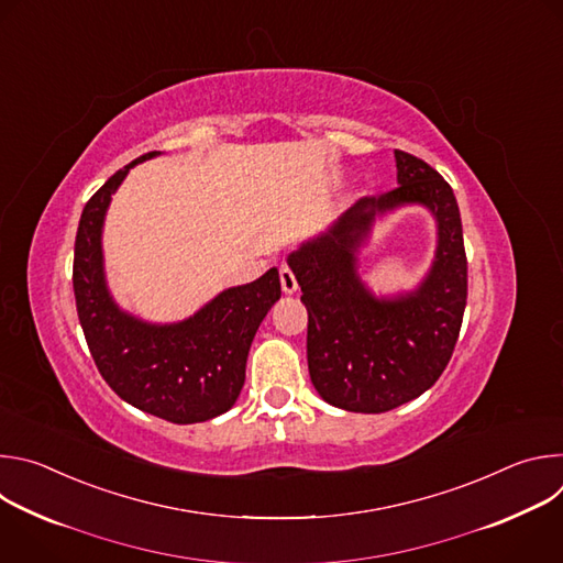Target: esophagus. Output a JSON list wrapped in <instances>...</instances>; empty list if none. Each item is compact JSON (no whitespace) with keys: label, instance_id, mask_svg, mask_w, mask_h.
I'll use <instances>...</instances> for the list:
<instances>
[{"label":"esophagus","instance_id":"1","mask_svg":"<svg viewBox=\"0 0 563 563\" xmlns=\"http://www.w3.org/2000/svg\"><path fill=\"white\" fill-rule=\"evenodd\" d=\"M280 287H283V291H285V294H294V291L298 289L296 276H294V272H291L287 265H283V267H280Z\"/></svg>","mask_w":563,"mask_h":563}]
</instances>
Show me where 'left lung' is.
<instances>
[{
  "label": "left lung",
  "instance_id": "obj_1",
  "mask_svg": "<svg viewBox=\"0 0 563 563\" xmlns=\"http://www.w3.org/2000/svg\"><path fill=\"white\" fill-rule=\"evenodd\" d=\"M396 189L361 198L287 256L307 307L309 376L330 406L378 415L428 391L454 352L467 298L461 213L452 187L423 159L394 151ZM426 206L438 250L424 280L376 297L362 280L360 250L373 224L400 206Z\"/></svg>",
  "mask_w": 563,
  "mask_h": 563
}]
</instances>
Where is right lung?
I'll return each mask as SVG.
<instances>
[{
  "label": "right lung",
  "mask_w": 563,
  "mask_h": 563,
  "mask_svg": "<svg viewBox=\"0 0 563 563\" xmlns=\"http://www.w3.org/2000/svg\"><path fill=\"white\" fill-rule=\"evenodd\" d=\"M157 155L133 159L87 202L75 235L73 289L79 325L109 387L146 415L189 426L233 408L252 341L280 298V276L272 267L254 283L222 289L176 323H151L122 309L104 272V218L129 172Z\"/></svg>",
  "instance_id": "obj_1"
}]
</instances>
